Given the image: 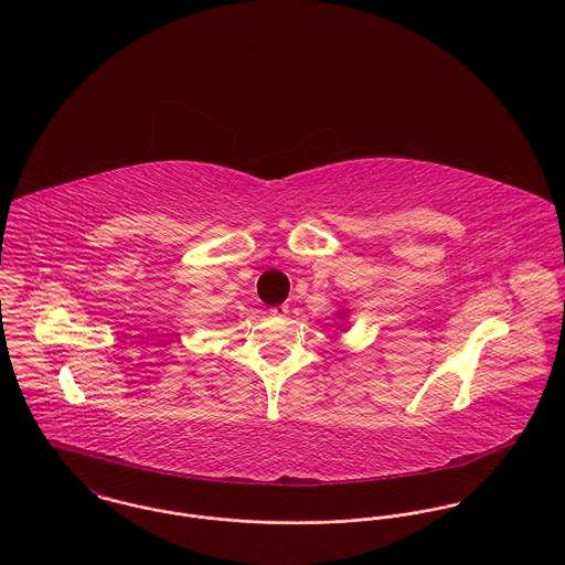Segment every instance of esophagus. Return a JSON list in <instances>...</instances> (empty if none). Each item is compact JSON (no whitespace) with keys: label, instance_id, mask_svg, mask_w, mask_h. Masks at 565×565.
<instances>
[{"label":"esophagus","instance_id":"esophagus-1","mask_svg":"<svg viewBox=\"0 0 565 565\" xmlns=\"http://www.w3.org/2000/svg\"><path fill=\"white\" fill-rule=\"evenodd\" d=\"M287 311H289L287 305H278V307H271V309H269V313H271L274 318H285Z\"/></svg>","mask_w":565,"mask_h":565}]
</instances>
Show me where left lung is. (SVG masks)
<instances>
[{"label": "left lung", "mask_w": 565, "mask_h": 565, "mask_svg": "<svg viewBox=\"0 0 565 565\" xmlns=\"http://www.w3.org/2000/svg\"><path fill=\"white\" fill-rule=\"evenodd\" d=\"M337 318H339V320H345V318H348V309H339V311H337ZM343 326H345V323H343Z\"/></svg>", "instance_id": "8db88e82"}]
</instances>
